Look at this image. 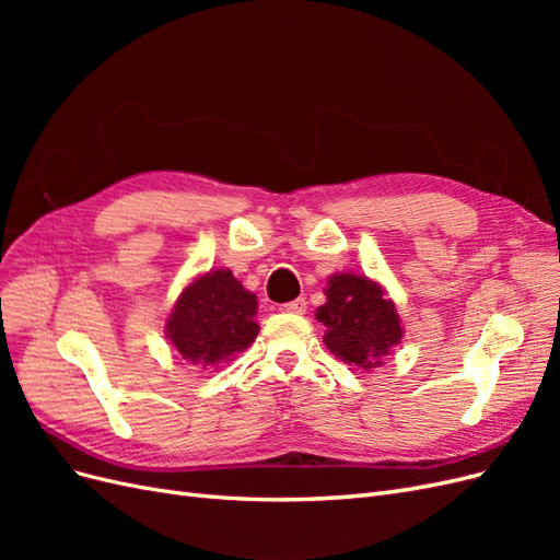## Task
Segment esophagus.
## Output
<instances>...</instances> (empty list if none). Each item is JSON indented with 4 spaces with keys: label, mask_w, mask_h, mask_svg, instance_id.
Listing matches in <instances>:
<instances>
[{
    "label": "esophagus",
    "mask_w": 560,
    "mask_h": 560,
    "mask_svg": "<svg viewBox=\"0 0 560 560\" xmlns=\"http://www.w3.org/2000/svg\"><path fill=\"white\" fill-rule=\"evenodd\" d=\"M280 311L292 313V315H303V313H306V299H294L290 303H282Z\"/></svg>",
    "instance_id": "esophagus-1"
}]
</instances>
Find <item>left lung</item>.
Here are the masks:
<instances>
[{"label":"left lung","instance_id":"left-lung-1","mask_svg":"<svg viewBox=\"0 0 560 560\" xmlns=\"http://www.w3.org/2000/svg\"><path fill=\"white\" fill-rule=\"evenodd\" d=\"M315 317L327 327L325 346L336 358L362 369L378 366L401 338L395 303L364 276H331L327 303Z\"/></svg>","mask_w":560,"mask_h":560}]
</instances>
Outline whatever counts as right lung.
I'll return each instance as SVG.
<instances>
[{"mask_svg": "<svg viewBox=\"0 0 560 560\" xmlns=\"http://www.w3.org/2000/svg\"><path fill=\"white\" fill-rule=\"evenodd\" d=\"M257 296L231 270H210L191 282L167 317V338L191 364H219L245 350L259 334Z\"/></svg>", "mask_w": 560, "mask_h": 560, "instance_id": "obj_1", "label": "right lung"}]
</instances>
